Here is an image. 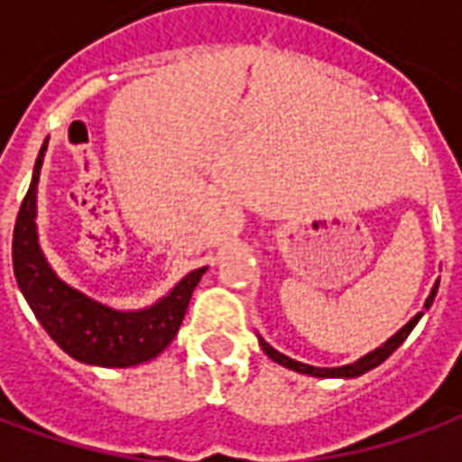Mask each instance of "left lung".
I'll use <instances>...</instances> for the list:
<instances>
[{
    "mask_svg": "<svg viewBox=\"0 0 462 462\" xmlns=\"http://www.w3.org/2000/svg\"><path fill=\"white\" fill-rule=\"evenodd\" d=\"M436 291H438V282H436V287H433V291H430V297L426 300V310L433 304ZM420 317H423V311L408 321L406 327L398 331V334H393L383 346H378L376 351H371V354H366L364 358H358L356 364H348V366H339V368H317V366H310V364H300V361H294V358L284 356V354H280V351H274V348H272L264 339H260V346L264 348V354H267L272 361H277V364L291 368V371H300V374H310V376H319V378H354V376H361V374H366V371H371V368L378 366V364H383V361H386V358L391 356V354H393L403 341H406V337L413 331V327H416Z\"/></svg>",
    "mask_w": 462,
    "mask_h": 462,
    "instance_id": "1",
    "label": "left lung"
}]
</instances>
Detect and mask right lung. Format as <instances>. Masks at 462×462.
<instances>
[{
    "mask_svg": "<svg viewBox=\"0 0 462 462\" xmlns=\"http://www.w3.org/2000/svg\"><path fill=\"white\" fill-rule=\"evenodd\" d=\"M44 151L46 145H42L32 185L16 215L12 262L19 290L46 334L76 361L108 368H125L151 361L175 339L192 290L198 287L205 267L190 272L168 297L141 311L108 310L84 297L81 291L71 290L46 264L36 242V182L44 162Z\"/></svg>",
    "mask_w": 462,
    "mask_h": 462,
    "instance_id": "add662e5",
    "label": "right lung"
}]
</instances>
